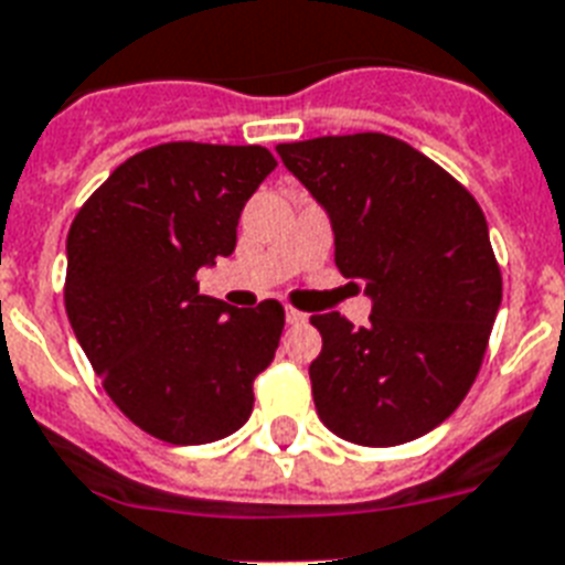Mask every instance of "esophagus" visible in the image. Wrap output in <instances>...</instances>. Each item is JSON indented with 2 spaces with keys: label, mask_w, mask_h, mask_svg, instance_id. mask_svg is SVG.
<instances>
[{
  "label": "esophagus",
  "mask_w": 565,
  "mask_h": 565,
  "mask_svg": "<svg viewBox=\"0 0 565 565\" xmlns=\"http://www.w3.org/2000/svg\"><path fill=\"white\" fill-rule=\"evenodd\" d=\"M286 320L291 323V327H300V323H306V315L303 311H297V309H286Z\"/></svg>",
  "instance_id": "esophagus-1"
}]
</instances>
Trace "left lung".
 Instances as JSON below:
<instances>
[{
	"label": "left lung",
	"instance_id": "obj_1",
	"mask_svg": "<svg viewBox=\"0 0 565 565\" xmlns=\"http://www.w3.org/2000/svg\"><path fill=\"white\" fill-rule=\"evenodd\" d=\"M335 233V265L373 303L367 327L311 315L309 367L329 431L359 446L428 435L472 387L502 306V270L476 198L387 134L277 146Z\"/></svg>",
	"mask_w": 565,
	"mask_h": 565
}]
</instances>
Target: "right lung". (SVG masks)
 I'll return each instance as SVG.
<instances>
[{"instance_id":"right-lung-1","label":"right lung","mask_w":565,"mask_h":565,"mask_svg":"<svg viewBox=\"0 0 565 565\" xmlns=\"http://www.w3.org/2000/svg\"><path fill=\"white\" fill-rule=\"evenodd\" d=\"M274 169L262 146L166 142L121 162L72 221L63 300L75 338L107 396L157 440L212 444L254 411L286 311L230 309L195 277L236 250L238 215Z\"/></svg>"}]
</instances>
